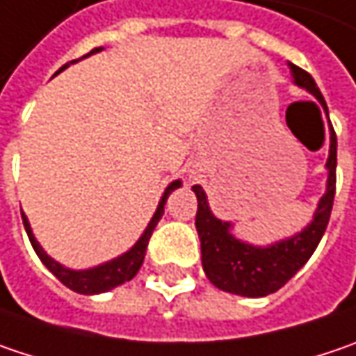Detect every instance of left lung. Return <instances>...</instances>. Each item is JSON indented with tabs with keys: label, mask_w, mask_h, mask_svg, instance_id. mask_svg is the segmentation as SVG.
Segmentation results:
<instances>
[{
	"label": "left lung",
	"mask_w": 356,
	"mask_h": 356,
	"mask_svg": "<svg viewBox=\"0 0 356 356\" xmlns=\"http://www.w3.org/2000/svg\"><path fill=\"white\" fill-rule=\"evenodd\" d=\"M290 68L294 74V82L306 88L310 95L316 96L324 104L323 95L316 82L312 80V76L294 64H290ZM326 167H328V185H326V193L318 203L312 223L298 236L278 241L270 248H254L236 240L229 234V223L218 220L209 211L205 191L199 185H193V191L197 195L195 227L201 240V261L209 282L218 286L220 290L250 296V298H260L280 290L314 254L330 220L334 189H337L334 129L330 133V155L326 161Z\"/></svg>",
	"instance_id": "obj_1"
}]
</instances>
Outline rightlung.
<instances>
[{
	"mask_svg": "<svg viewBox=\"0 0 356 356\" xmlns=\"http://www.w3.org/2000/svg\"><path fill=\"white\" fill-rule=\"evenodd\" d=\"M98 50H102V48H95V50H90L86 56L98 52ZM82 58H84V56H82ZM72 62H76V60H72ZM66 66H70V62L64 64L58 72H62ZM179 185H181V181H173V183L165 189L163 197L159 201V207L157 211H155V216H153V220L147 225V229H145V234L140 236V240L136 241L135 245H133L127 254H122L120 258H116V260L113 261H106V264H102V266H96L92 270H80V272H76V270H68V268L60 266V264L56 260H52V258L42 250V245L35 241L32 229H30V223H28V218H26L24 213H22V220H24V227H26V232H28V238L32 241V248L35 250L38 258L44 261V266L52 272L60 282L64 284V286H68L74 292H78V294H98V292H106V290H111V288H115V286H120V284L129 282V280L135 278L136 272H138L140 266H143V260H145L147 245H149V240H151V236H153V229H155V225L159 223V220L163 218L165 201L171 195L173 189H177Z\"/></svg>",
	"mask_w": 356,
	"mask_h": 356,
	"instance_id": "right-lung-1",
	"label": "right lung"
}]
</instances>
